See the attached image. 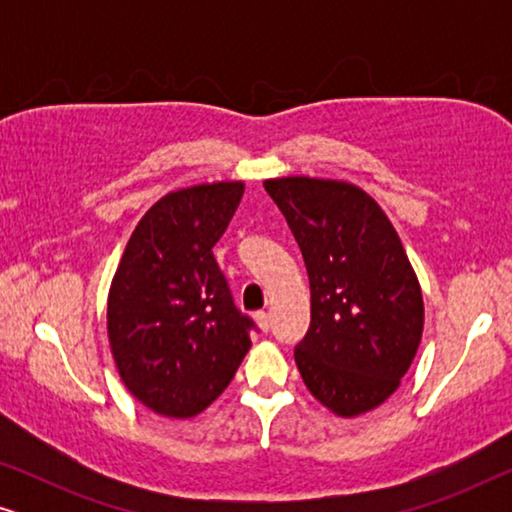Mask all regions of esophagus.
<instances>
[{
	"mask_svg": "<svg viewBox=\"0 0 512 512\" xmlns=\"http://www.w3.org/2000/svg\"><path fill=\"white\" fill-rule=\"evenodd\" d=\"M256 324H258V328H261L263 333H268L270 328H272L270 314H268V312H256Z\"/></svg>",
	"mask_w": 512,
	"mask_h": 512,
	"instance_id": "1",
	"label": "esophagus"
}]
</instances>
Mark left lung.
<instances>
[{
    "label": "left lung",
    "mask_w": 512,
    "mask_h": 512,
    "mask_svg": "<svg viewBox=\"0 0 512 512\" xmlns=\"http://www.w3.org/2000/svg\"><path fill=\"white\" fill-rule=\"evenodd\" d=\"M310 277L312 321L296 345L305 387L338 417L401 387L424 331L422 286L389 216L338 179H265Z\"/></svg>",
    "instance_id": "left-lung-1"
}]
</instances>
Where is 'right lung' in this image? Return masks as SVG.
I'll return each instance as SVG.
<instances>
[{
  "mask_svg": "<svg viewBox=\"0 0 512 512\" xmlns=\"http://www.w3.org/2000/svg\"><path fill=\"white\" fill-rule=\"evenodd\" d=\"M242 181L167 193L132 230L107 300V333L132 396L163 417L200 415L249 352L254 321L237 310L212 247Z\"/></svg>",
  "mask_w": 512,
  "mask_h": 512,
  "instance_id": "obj_1",
  "label": "right lung"
}]
</instances>
